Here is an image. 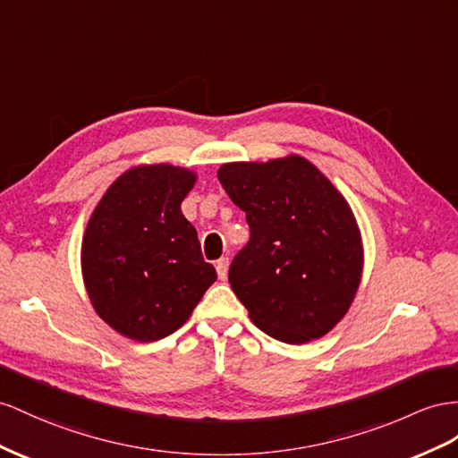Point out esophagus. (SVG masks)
<instances>
[{
	"label": "esophagus",
	"mask_w": 458,
	"mask_h": 458,
	"mask_svg": "<svg viewBox=\"0 0 458 458\" xmlns=\"http://www.w3.org/2000/svg\"><path fill=\"white\" fill-rule=\"evenodd\" d=\"M215 267H216V275H218V278H220V280H225V278L228 276V259H226V257H222V259H218Z\"/></svg>",
	"instance_id": "1"
}]
</instances>
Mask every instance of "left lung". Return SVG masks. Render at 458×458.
Wrapping results in <instances>:
<instances>
[{"mask_svg": "<svg viewBox=\"0 0 458 458\" xmlns=\"http://www.w3.org/2000/svg\"><path fill=\"white\" fill-rule=\"evenodd\" d=\"M218 180L251 230L228 273L250 319L288 344L333 331L363 273L361 232L344 195L300 155L226 162Z\"/></svg>", "mask_w": 458, "mask_h": 458, "instance_id": "8db88e82", "label": "left lung"}]
</instances>
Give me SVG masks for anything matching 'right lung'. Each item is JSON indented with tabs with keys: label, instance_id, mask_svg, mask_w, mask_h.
I'll return each instance as SVG.
<instances>
[{
	"label": "right lung",
	"instance_id": "obj_1",
	"mask_svg": "<svg viewBox=\"0 0 458 458\" xmlns=\"http://www.w3.org/2000/svg\"><path fill=\"white\" fill-rule=\"evenodd\" d=\"M195 182L190 168L137 164L114 180L87 222L81 273L89 300L104 323L131 341L178 331L216 280L182 215Z\"/></svg>",
	"mask_w": 458,
	"mask_h": 458
}]
</instances>
